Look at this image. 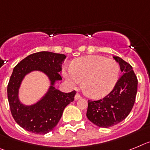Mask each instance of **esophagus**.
Instances as JSON below:
<instances>
[{"label": "esophagus", "instance_id": "1", "mask_svg": "<svg viewBox=\"0 0 150 150\" xmlns=\"http://www.w3.org/2000/svg\"><path fill=\"white\" fill-rule=\"evenodd\" d=\"M81 98V97L80 94H79V93H76V94L75 95V100H80Z\"/></svg>", "mask_w": 150, "mask_h": 150}]
</instances>
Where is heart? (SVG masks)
Wrapping results in <instances>:
<instances>
[{"label":"heart","mask_w":150,"mask_h":150,"mask_svg":"<svg viewBox=\"0 0 150 150\" xmlns=\"http://www.w3.org/2000/svg\"><path fill=\"white\" fill-rule=\"evenodd\" d=\"M63 76L71 86L82 81L84 91L90 97L100 98L109 94L118 82L120 67L114 59L100 56H87L71 62V69H64Z\"/></svg>","instance_id":"heart-1"}]
</instances>
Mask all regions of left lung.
<instances>
[{
    "mask_svg": "<svg viewBox=\"0 0 150 150\" xmlns=\"http://www.w3.org/2000/svg\"><path fill=\"white\" fill-rule=\"evenodd\" d=\"M113 58L119 64L123 75L104 98L88 100L87 117L101 127H112L122 122L131 111L137 91V79L132 66L119 57L115 56Z\"/></svg>",
    "mask_w": 150,
    "mask_h": 150,
    "instance_id": "8db88e82",
    "label": "left lung"
}]
</instances>
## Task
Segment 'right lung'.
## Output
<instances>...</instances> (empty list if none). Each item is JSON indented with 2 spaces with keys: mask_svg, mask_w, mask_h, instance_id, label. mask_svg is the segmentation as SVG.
<instances>
[{
  "mask_svg": "<svg viewBox=\"0 0 150 150\" xmlns=\"http://www.w3.org/2000/svg\"><path fill=\"white\" fill-rule=\"evenodd\" d=\"M66 57L64 54L42 51L32 53L14 67L7 86V97L14 120L29 132L45 134L59 122L63 110L74 100L75 91L63 93L55 88L62 80L60 71ZM41 71L46 75L50 86L45 95L32 105H25L19 100V89L24 77L32 71Z\"/></svg>",
  "mask_w": 150,
  "mask_h": 150,
  "instance_id": "1",
  "label": "right lung"
}]
</instances>
